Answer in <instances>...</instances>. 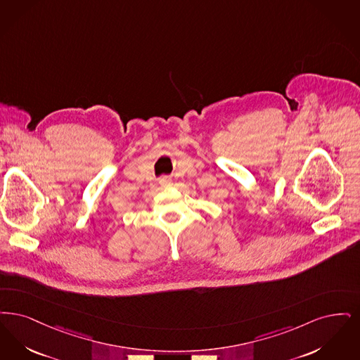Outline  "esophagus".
<instances>
[{
	"mask_svg": "<svg viewBox=\"0 0 360 360\" xmlns=\"http://www.w3.org/2000/svg\"><path fill=\"white\" fill-rule=\"evenodd\" d=\"M160 184H161L162 187H168V186L171 184V179L167 177V176H164V177L160 179Z\"/></svg>",
	"mask_w": 360,
	"mask_h": 360,
	"instance_id": "1",
	"label": "esophagus"
}]
</instances>
